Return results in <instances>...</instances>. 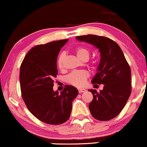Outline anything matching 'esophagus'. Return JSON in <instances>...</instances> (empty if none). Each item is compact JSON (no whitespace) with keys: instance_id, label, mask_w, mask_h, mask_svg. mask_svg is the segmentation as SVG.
<instances>
[{"instance_id":"34e87169","label":"esophagus","mask_w":147,"mask_h":147,"mask_svg":"<svg viewBox=\"0 0 147 147\" xmlns=\"http://www.w3.org/2000/svg\"><path fill=\"white\" fill-rule=\"evenodd\" d=\"M78 91L80 93H82L85 91V89H84V88H78Z\"/></svg>"}]
</instances>
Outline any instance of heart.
<instances>
[{
  "label": "heart",
  "mask_w": 147,
  "mask_h": 147,
  "mask_svg": "<svg viewBox=\"0 0 147 147\" xmlns=\"http://www.w3.org/2000/svg\"><path fill=\"white\" fill-rule=\"evenodd\" d=\"M75 53L80 59L87 61L90 56V50L86 47H78L75 48ZM66 54L64 51L61 52L58 56L57 66L60 70H63L64 66ZM89 77V72L86 70L74 71L66 77V82L76 87H82L86 83L87 79Z\"/></svg>",
  "instance_id": "heart-1"
}]
</instances>
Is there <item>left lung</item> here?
<instances>
[{"mask_svg": "<svg viewBox=\"0 0 147 147\" xmlns=\"http://www.w3.org/2000/svg\"><path fill=\"white\" fill-rule=\"evenodd\" d=\"M80 41L94 45L100 52L98 72L93 84H104L103 90H89L93 98L88 108L91 115L99 121L115 118L125 107L131 93V70L121 49L114 40L96 35L77 36Z\"/></svg>", "mask_w": 147, "mask_h": 147, "instance_id": "left-lung-1", "label": "left lung"}]
</instances>
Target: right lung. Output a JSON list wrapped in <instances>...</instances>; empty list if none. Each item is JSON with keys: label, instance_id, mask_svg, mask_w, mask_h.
<instances>
[{"label": "right lung", "instance_id": "add662e5", "mask_svg": "<svg viewBox=\"0 0 147 147\" xmlns=\"http://www.w3.org/2000/svg\"><path fill=\"white\" fill-rule=\"evenodd\" d=\"M68 40H60L32 48L20 67L22 96L27 108L41 121L59 125L67 121L72 102L78 95L75 87L65 85L59 94L53 91L58 73L56 61L59 51Z\"/></svg>", "mask_w": 147, "mask_h": 147}]
</instances>
